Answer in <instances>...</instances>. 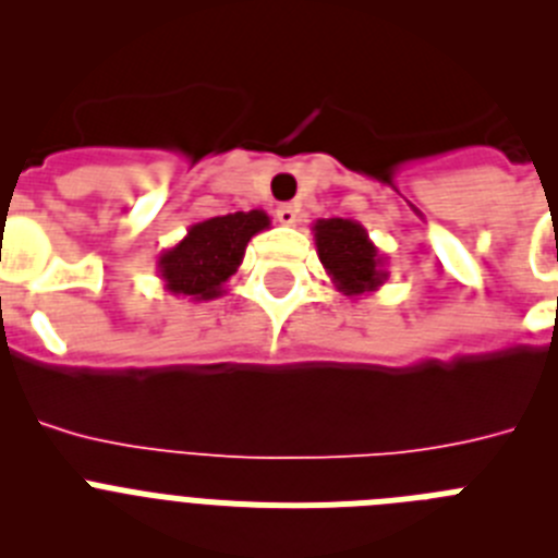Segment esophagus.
Segmentation results:
<instances>
[{"label": "esophagus", "instance_id": "esophagus-1", "mask_svg": "<svg viewBox=\"0 0 558 558\" xmlns=\"http://www.w3.org/2000/svg\"><path fill=\"white\" fill-rule=\"evenodd\" d=\"M276 220L282 226H295V220H299V209H295L293 204H284L276 209Z\"/></svg>", "mask_w": 558, "mask_h": 558}]
</instances>
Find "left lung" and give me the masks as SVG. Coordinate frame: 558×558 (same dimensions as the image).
Segmentation results:
<instances>
[{
  "instance_id": "left-lung-1",
  "label": "left lung",
  "mask_w": 558,
  "mask_h": 558,
  "mask_svg": "<svg viewBox=\"0 0 558 558\" xmlns=\"http://www.w3.org/2000/svg\"><path fill=\"white\" fill-rule=\"evenodd\" d=\"M313 236L318 259L338 293L360 299L386 284L388 256L379 254L377 245L368 240V231L357 220H315Z\"/></svg>"
}]
</instances>
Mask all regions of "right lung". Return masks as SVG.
<instances>
[{
  "label": "right lung",
  "mask_w": 558,
  "mask_h": 558,
  "mask_svg": "<svg viewBox=\"0 0 558 558\" xmlns=\"http://www.w3.org/2000/svg\"><path fill=\"white\" fill-rule=\"evenodd\" d=\"M270 229L263 209L220 215L186 229L184 240L161 251L156 270L170 295L211 302L226 293V282L243 263L251 236Z\"/></svg>",
  "instance_id": "obj_1"
}]
</instances>
